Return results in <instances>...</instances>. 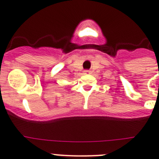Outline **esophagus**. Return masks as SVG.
<instances>
[{
  "instance_id": "esophagus-1",
  "label": "esophagus",
  "mask_w": 159,
  "mask_h": 159,
  "mask_svg": "<svg viewBox=\"0 0 159 159\" xmlns=\"http://www.w3.org/2000/svg\"><path fill=\"white\" fill-rule=\"evenodd\" d=\"M84 73H85V74H89L90 71H89V70H86L84 71Z\"/></svg>"
}]
</instances>
